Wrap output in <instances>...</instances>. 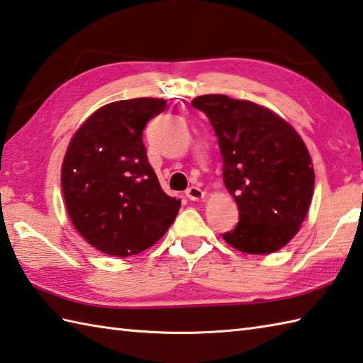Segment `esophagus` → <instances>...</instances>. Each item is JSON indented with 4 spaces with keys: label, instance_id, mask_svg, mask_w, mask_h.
<instances>
[{
    "label": "esophagus",
    "instance_id": "obj_1",
    "mask_svg": "<svg viewBox=\"0 0 363 363\" xmlns=\"http://www.w3.org/2000/svg\"><path fill=\"white\" fill-rule=\"evenodd\" d=\"M186 196L189 198L190 201H198V200H203L204 198V191L196 187V186H190L187 190H186Z\"/></svg>",
    "mask_w": 363,
    "mask_h": 363
}]
</instances>
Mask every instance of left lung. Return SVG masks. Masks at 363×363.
<instances>
[{"label":"left lung","mask_w":363,"mask_h":363,"mask_svg":"<svg viewBox=\"0 0 363 363\" xmlns=\"http://www.w3.org/2000/svg\"><path fill=\"white\" fill-rule=\"evenodd\" d=\"M191 105L214 127L225 187L238 203L239 223L223 239L244 253L280 250L313 196V165L299 133L264 106L225 94L198 96Z\"/></svg>","instance_id":"1"}]
</instances>
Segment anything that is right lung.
Listing matches in <instances>:
<instances>
[{"label":"right lung","instance_id":"right-lung-1","mask_svg":"<svg viewBox=\"0 0 363 363\" xmlns=\"http://www.w3.org/2000/svg\"><path fill=\"white\" fill-rule=\"evenodd\" d=\"M163 99L138 97L99 108L64 155L61 186L75 230L97 250L130 257L168 231L181 200L162 190L149 165L143 130Z\"/></svg>","mask_w":363,"mask_h":363}]
</instances>
